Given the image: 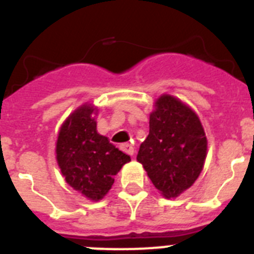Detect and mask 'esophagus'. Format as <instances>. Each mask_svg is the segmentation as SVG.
Segmentation results:
<instances>
[{"label": "esophagus", "mask_w": 254, "mask_h": 254, "mask_svg": "<svg viewBox=\"0 0 254 254\" xmlns=\"http://www.w3.org/2000/svg\"><path fill=\"white\" fill-rule=\"evenodd\" d=\"M121 150L125 152H127L128 155H133L134 154V149L133 146H132L131 143H122L121 145Z\"/></svg>", "instance_id": "1"}]
</instances>
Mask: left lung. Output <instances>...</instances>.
Here are the masks:
<instances>
[{
  "label": "left lung",
  "instance_id": "left-lung-1",
  "mask_svg": "<svg viewBox=\"0 0 254 254\" xmlns=\"http://www.w3.org/2000/svg\"><path fill=\"white\" fill-rule=\"evenodd\" d=\"M149 125L137 161L165 198H176L202 172L207 156L205 129L196 112L169 94L156 99Z\"/></svg>",
  "mask_w": 254,
  "mask_h": 254
}]
</instances>
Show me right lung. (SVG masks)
Wrapping results in <instances>:
<instances>
[{
    "label": "right lung",
    "mask_w": 254,
    "mask_h": 254,
    "mask_svg": "<svg viewBox=\"0 0 254 254\" xmlns=\"http://www.w3.org/2000/svg\"><path fill=\"white\" fill-rule=\"evenodd\" d=\"M98 108L85 103L66 118L56 142V159L67 185L90 201L109 192L128 155L96 131Z\"/></svg>",
    "instance_id": "right-lung-1"
}]
</instances>
